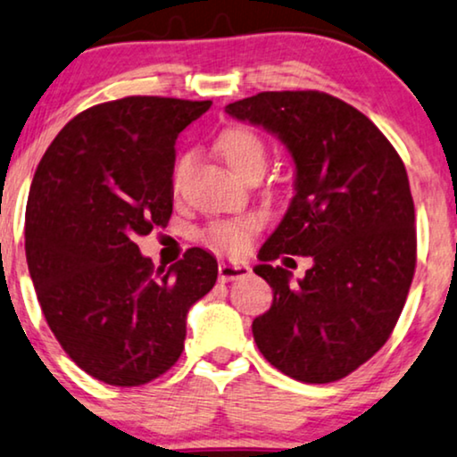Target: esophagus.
Listing matches in <instances>:
<instances>
[{
  "label": "esophagus",
  "instance_id": "34e87169",
  "mask_svg": "<svg viewBox=\"0 0 457 457\" xmlns=\"http://www.w3.org/2000/svg\"><path fill=\"white\" fill-rule=\"evenodd\" d=\"M251 273V267L245 263H234V261H221L219 263V279L221 282H232V279L246 278Z\"/></svg>",
  "mask_w": 457,
  "mask_h": 457
}]
</instances>
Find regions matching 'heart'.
<instances>
[{"label":"heart","mask_w":457,"mask_h":457,"mask_svg":"<svg viewBox=\"0 0 457 457\" xmlns=\"http://www.w3.org/2000/svg\"><path fill=\"white\" fill-rule=\"evenodd\" d=\"M217 150L223 161L228 162V167L232 169L234 173L242 175V178L253 171H263L267 158L265 142L261 139L259 133H254L253 129H246V127H232V129L223 131L221 137L217 139ZM187 162H190V156L187 154H181L178 158V162H175V186L179 184ZM259 225L261 219L257 215L219 219V221L206 225L203 232H200V240L212 248H219V251L242 253L248 246V242H251V236L259 229Z\"/></svg>","instance_id":"obj_1"}]
</instances>
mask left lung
I'll return each instance as SVG.
<instances>
[{"instance_id":"8db88e82","label":"left lung","mask_w":457,"mask_h":457,"mask_svg":"<svg viewBox=\"0 0 457 457\" xmlns=\"http://www.w3.org/2000/svg\"><path fill=\"white\" fill-rule=\"evenodd\" d=\"M225 112L276 133L296 169L295 196L254 267L273 290L254 343L295 380L345 378L391 337L416 270L403 161L366 114L324 91H261ZM284 253L314 261L296 285L270 265Z\"/></svg>"}]
</instances>
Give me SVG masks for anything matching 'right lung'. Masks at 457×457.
I'll return each mask as SVG.
<instances>
[{
  "instance_id": "right-lung-1",
  "label": "right lung",
  "mask_w": 457,
  "mask_h": 457,
  "mask_svg": "<svg viewBox=\"0 0 457 457\" xmlns=\"http://www.w3.org/2000/svg\"><path fill=\"white\" fill-rule=\"evenodd\" d=\"M212 102L129 96L69 120L41 158L24 251L47 326L66 355L112 386L165 374L186 315L217 282L203 248L154 270L136 240L173 212L175 139Z\"/></svg>"
}]
</instances>
